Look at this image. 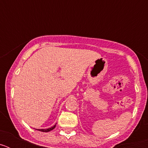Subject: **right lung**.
Segmentation results:
<instances>
[{"label": "right lung", "mask_w": 148, "mask_h": 148, "mask_svg": "<svg viewBox=\"0 0 148 148\" xmlns=\"http://www.w3.org/2000/svg\"><path fill=\"white\" fill-rule=\"evenodd\" d=\"M56 125H55L53 127H51L48 128V129H36V130H39V131H41V132H49V131H50V130H53V129L56 127Z\"/></svg>", "instance_id": "right-lung-1"}]
</instances>
